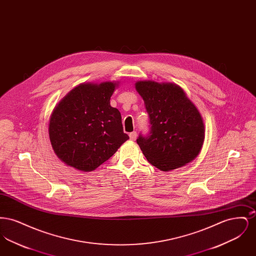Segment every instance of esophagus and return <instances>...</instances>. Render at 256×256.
I'll return each instance as SVG.
<instances>
[{"mask_svg": "<svg viewBox=\"0 0 256 256\" xmlns=\"http://www.w3.org/2000/svg\"><path fill=\"white\" fill-rule=\"evenodd\" d=\"M130 140H132V141L136 140V138H137V134H136L135 132H130Z\"/></svg>", "mask_w": 256, "mask_h": 256, "instance_id": "esophagus-1", "label": "esophagus"}]
</instances>
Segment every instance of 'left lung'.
Masks as SVG:
<instances>
[{
  "instance_id": "8db88e82",
  "label": "left lung",
  "mask_w": 256,
  "mask_h": 256,
  "mask_svg": "<svg viewBox=\"0 0 256 256\" xmlns=\"http://www.w3.org/2000/svg\"><path fill=\"white\" fill-rule=\"evenodd\" d=\"M135 89L150 115V135L137 144L146 160L164 172L193 161L204 142V119L182 88L176 84L140 80Z\"/></svg>"
}]
</instances>
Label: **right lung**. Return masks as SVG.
<instances>
[{"label":"right lung","instance_id":"obj_1","mask_svg":"<svg viewBox=\"0 0 256 256\" xmlns=\"http://www.w3.org/2000/svg\"><path fill=\"white\" fill-rule=\"evenodd\" d=\"M119 82L80 84L52 110L49 137L66 165L92 172L110 159L130 137L124 134L120 111L110 106Z\"/></svg>","mask_w":256,"mask_h":256}]
</instances>
